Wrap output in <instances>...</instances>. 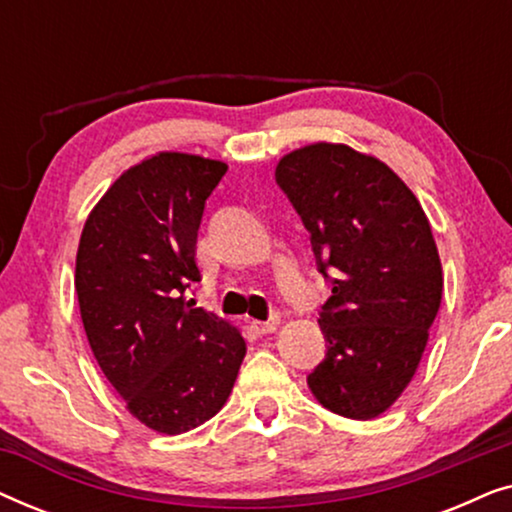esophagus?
<instances>
[{
  "label": "esophagus",
  "mask_w": 512,
  "mask_h": 512,
  "mask_svg": "<svg viewBox=\"0 0 512 512\" xmlns=\"http://www.w3.org/2000/svg\"><path fill=\"white\" fill-rule=\"evenodd\" d=\"M279 326V319H272V321H251V328H254L256 335H270L275 333Z\"/></svg>",
  "instance_id": "obj_1"
}]
</instances>
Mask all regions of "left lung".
Here are the masks:
<instances>
[{
  "label": "left lung",
  "mask_w": 512,
  "mask_h": 512,
  "mask_svg": "<svg viewBox=\"0 0 512 512\" xmlns=\"http://www.w3.org/2000/svg\"><path fill=\"white\" fill-rule=\"evenodd\" d=\"M275 177L319 272L335 275L319 319L328 352L307 387L335 415L380 417L415 377L443 298L431 223L389 165L347 144L300 146Z\"/></svg>",
  "instance_id": "left-lung-1"
}]
</instances>
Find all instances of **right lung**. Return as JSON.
<instances>
[{
	"label": "right lung",
	"mask_w": 512,
	"mask_h": 512,
	"mask_svg": "<svg viewBox=\"0 0 512 512\" xmlns=\"http://www.w3.org/2000/svg\"><path fill=\"white\" fill-rule=\"evenodd\" d=\"M226 170L195 153H153L107 188L76 251L90 349L130 415L165 436L212 419L247 354L240 328L186 300L200 282L205 200Z\"/></svg>",
	"instance_id": "right-lung-1"
}]
</instances>
